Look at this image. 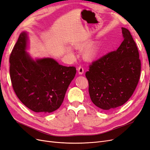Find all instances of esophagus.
<instances>
[{
  "mask_svg": "<svg viewBox=\"0 0 150 150\" xmlns=\"http://www.w3.org/2000/svg\"><path fill=\"white\" fill-rule=\"evenodd\" d=\"M84 69L83 68V67H82V66H79L78 67V73L79 74H82L84 73Z\"/></svg>",
  "mask_w": 150,
  "mask_h": 150,
  "instance_id": "34e87169",
  "label": "esophagus"
}]
</instances>
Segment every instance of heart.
Returning <instances> with one entry per match:
<instances>
[{"label": "heart", "instance_id": "heart-1", "mask_svg": "<svg viewBox=\"0 0 150 150\" xmlns=\"http://www.w3.org/2000/svg\"><path fill=\"white\" fill-rule=\"evenodd\" d=\"M74 46L76 48H81V45L80 44H74ZM67 52L68 53L72 54L73 52H72V50L70 48L67 49ZM99 53V46L96 44H93L91 46H88V47L86 48L82 54H83V57L86 60H92L94 58H95L96 56L98 55Z\"/></svg>", "mask_w": 150, "mask_h": 150}]
</instances>
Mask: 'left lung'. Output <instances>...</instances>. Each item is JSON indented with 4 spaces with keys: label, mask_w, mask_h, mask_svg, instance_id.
<instances>
[{
    "label": "left lung",
    "mask_w": 150,
    "mask_h": 150,
    "mask_svg": "<svg viewBox=\"0 0 150 150\" xmlns=\"http://www.w3.org/2000/svg\"><path fill=\"white\" fill-rule=\"evenodd\" d=\"M122 30L123 41L118 49L93 61L86 73L91 99L104 110L114 109L127 102L140 77L137 46L130 31Z\"/></svg>",
    "instance_id": "1"
}]
</instances>
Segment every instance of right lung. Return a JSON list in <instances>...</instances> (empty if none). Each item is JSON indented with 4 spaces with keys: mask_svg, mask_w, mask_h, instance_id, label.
Here are the masks:
<instances>
[{
    "mask_svg": "<svg viewBox=\"0 0 150 150\" xmlns=\"http://www.w3.org/2000/svg\"><path fill=\"white\" fill-rule=\"evenodd\" d=\"M27 35L20 33L10 56V76L19 100L37 113L52 112L61 106L76 73L51 58L33 60L25 51Z\"/></svg>",
    "mask_w": 150,
    "mask_h": 150,
    "instance_id": "obj_1",
    "label": "right lung"
}]
</instances>
